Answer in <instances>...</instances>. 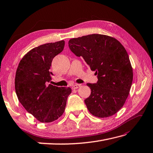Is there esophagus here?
<instances>
[{"mask_svg": "<svg viewBox=\"0 0 153 153\" xmlns=\"http://www.w3.org/2000/svg\"><path fill=\"white\" fill-rule=\"evenodd\" d=\"M81 86V85H80V84H76V85H73V89H77V88H79V87H80Z\"/></svg>", "mask_w": 153, "mask_h": 153, "instance_id": "obj_1", "label": "esophagus"}]
</instances>
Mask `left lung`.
I'll use <instances>...</instances> for the list:
<instances>
[{
	"label": "left lung",
	"instance_id": "1",
	"mask_svg": "<svg viewBox=\"0 0 153 153\" xmlns=\"http://www.w3.org/2000/svg\"><path fill=\"white\" fill-rule=\"evenodd\" d=\"M68 46L98 76L96 84H87L91 94L85 102L90 113L98 117L116 114L128 97L133 73L126 49L114 37L102 34L71 39Z\"/></svg>",
	"mask_w": 153,
	"mask_h": 153
}]
</instances>
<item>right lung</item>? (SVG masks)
Wrapping results in <instances>:
<instances>
[{"instance_id": "1", "label": "right lung", "mask_w": 153, "mask_h": 153, "mask_svg": "<svg viewBox=\"0 0 153 153\" xmlns=\"http://www.w3.org/2000/svg\"><path fill=\"white\" fill-rule=\"evenodd\" d=\"M65 41L48 43L31 49L21 59L16 72L15 90L26 110L42 123H50L63 114L72 90L47 85L50 80L51 65L63 50Z\"/></svg>"}]
</instances>
